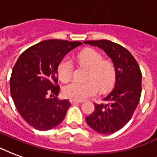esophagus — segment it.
Masks as SVG:
<instances>
[{
  "label": "esophagus",
  "mask_w": 157,
  "mask_h": 157,
  "mask_svg": "<svg viewBox=\"0 0 157 157\" xmlns=\"http://www.w3.org/2000/svg\"><path fill=\"white\" fill-rule=\"evenodd\" d=\"M70 103L71 104H76V103H81L82 101H78V100H74V99H70Z\"/></svg>",
  "instance_id": "esophagus-1"
}]
</instances>
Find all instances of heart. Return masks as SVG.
Masks as SVG:
<instances>
[{
    "label": "heart",
    "instance_id": "1",
    "mask_svg": "<svg viewBox=\"0 0 157 157\" xmlns=\"http://www.w3.org/2000/svg\"><path fill=\"white\" fill-rule=\"evenodd\" d=\"M80 63L90 68L86 82L72 81L63 88V94L67 98L82 101L95 95L98 90L105 92L112 88L116 79V69L112 62L104 60L98 51L86 49L77 54ZM73 63L69 59H64L59 63L58 72L60 80L67 81L73 73Z\"/></svg>",
    "mask_w": 157,
    "mask_h": 157
}]
</instances>
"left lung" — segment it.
I'll return each mask as SVG.
<instances>
[{
	"label": "left lung",
	"mask_w": 157,
	"mask_h": 157,
	"mask_svg": "<svg viewBox=\"0 0 157 157\" xmlns=\"http://www.w3.org/2000/svg\"><path fill=\"white\" fill-rule=\"evenodd\" d=\"M85 44L100 48L112 59L116 69L114 89L103 100L94 103V111L86 118L91 129L102 134H113L131 119L142 92V73L129 50L111 40H86Z\"/></svg>",
	"instance_id": "8db88e82"
}]
</instances>
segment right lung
Here are the masks:
<instances>
[{"label": "right lung", "mask_w": 157, "mask_h": 157, "mask_svg": "<svg viewBox=\"0 0 157 157\" xmlns=\"http://www.w3.org/2000/svg\"><path fill=\"white\" fill-rule=\"evenodd\" d=\"M80 41L43 40L21 54L11 73L10 93L18 113L31 126L45 131L60 124L71 106L58 98L59 63ZM56 95L52 99L47 95Z\"/></svg>", "instance_id": "obj_1"}]
</instances>
